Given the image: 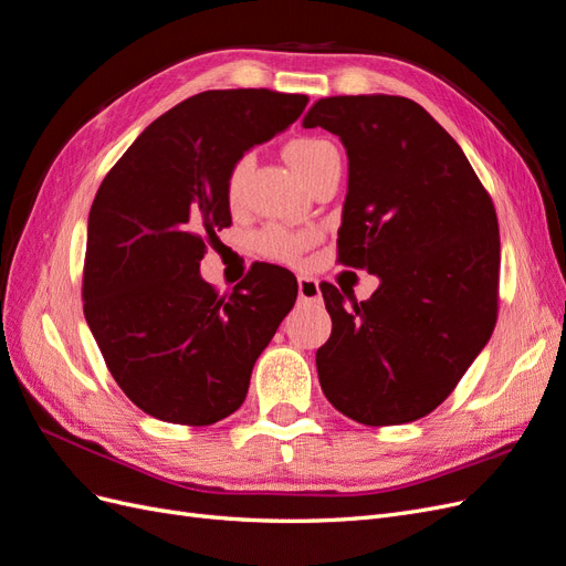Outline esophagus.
<instances>
[{
    "label": "esophagus",
    "mask_w": 566,
    "mask_h": 566,
    "mask_svg": "<svg viewBox=\"0 0 566 566\" xmlns=\"http://www.w3.org/2000/svg\"><path fill=\"white\" fill-rule=\"evenodd\" d=\"M297 293L302 302H321V287L316 279L310 276H300L297 279Z\"/></svg>",
    "instance_id": "obj_1"
}]
</instances>
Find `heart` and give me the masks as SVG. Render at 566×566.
Returning <instances> with one entry per match:
<instances>
[{"label": "heart", "mask_w": 566, "mask_h": 566, "mask_svg": "<svg viewBox=\"0 0 566 566\" xmlns=\"http://www.w3.org/2000/svg\"><path fill=\"white\" fill-rule=\"evenodd\" d=\"M285 156L290 165L295 167V172L310 186L331 165H339V150L335 148L333 142L321 139V136H300V139H293L285 148ZM252 165H254L252 156H243L238 158L235 165L231 167L229 179H227V200L231 208H235L243 198V188ZM314 243H316V231H295L281 224H269L254 235L256 254L279 264H297L300 256L306 252V248Z\"/></svg>", "instance_id": "heart-1"}]
</instances>
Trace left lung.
Segmentation results:
<instances>
[{
	"label": "left lung",
	"instance_id": "8db88e82",
	"mask_svg": "<svg viewBox=\"0 0 566 566\" xmlns=\"http://www.w3.org/2000/svg\"><path fill=\"white\" fill-rule=\"evenodd\" d=\"M304 127L328 129L347 148L337 262L380 279L352 306L345 290L321 283L333 318L316 352L321 389L361 424L413 422L449 397L495 328L493 200L453 136L410 98H321Z\"/></svg>",
	"mask_w": 566,
	"mask_h": 566
}]
</instances>
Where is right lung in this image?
Segmentation results:
<instances>
[{"label":"right lung","instance_id":"add662e5","mask_svg":"<svg viewBox=\"0 0 566 566\" xmlns=\"http://www.w3.org/2000/svg\"><path fill=\"white\" fill-rule=\"evenodd\" d=\"M304 94L212 90L150 123L90 210L84 318L104 361L144 413L205 427L241 408L252 366L297 300L283 266L252 264L233 293L200 279L231 227L227 179L254 144L287 129Z\"/></svg>","mask_w":566,"mask_h":566}]
</instances>
